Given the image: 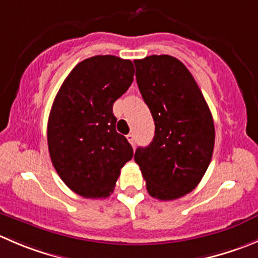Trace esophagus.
Returning <instances> with one entry per match:
<instances>
[{
  "instance_id": "esophagus-1",
  "label": "esophagus",
  "mask_w": 258,
  "mask_h": 258,
  "mask_svg": "<svg viewBox=\"0 0 258 258\" xmlns=\"http://www.w3.org/2000/svg\"><path fill=\"white\" fill-rule=\"evenodd\" d=\"M127 140H128V142L130 144L132 145V146H135V144H136V140H135V135L134 134H130V135H127Z\"/></svg>"
}]
</instances>
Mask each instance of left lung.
<instances>
[{"mask_svg":"<svg viewBox=\"0 0 258 258\" xmlns=\"http://www.w3.org/2000/svg\"><path fill=\"white\" fill-rule=\"evenodd\" d=\"M134 62L155 121L154 140L136 150L135 161L150 196L174 201L196 189L211 164L213 117L196 79L176 57L151 55Z\"/></svg>","mask_w":258,"mask_h":258,"instance_id":"8db88e82","label":"left lung"}]
</instances>
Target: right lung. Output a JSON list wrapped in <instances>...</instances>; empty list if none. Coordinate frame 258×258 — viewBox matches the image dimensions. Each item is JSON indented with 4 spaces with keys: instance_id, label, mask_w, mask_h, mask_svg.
<instances>
[{
    "instance_id": "add662e5",
    "label": "right lung",
    "mask_w": 258,
    "mask_h": 258,
    "mask_svg": "<svg viewBox=\"0 0 258 258\" xmlns=\"http://www.w3.org/2000/svg\"><path fill=\"white\" fill-rule=\"evenodd\" d=\"M134 74L131 60L96 55L77 64L54 99L47 121L50 159L67 186L84 198L109 197L134 156L113 114Z\"/></svg>"
}]
</instances>
